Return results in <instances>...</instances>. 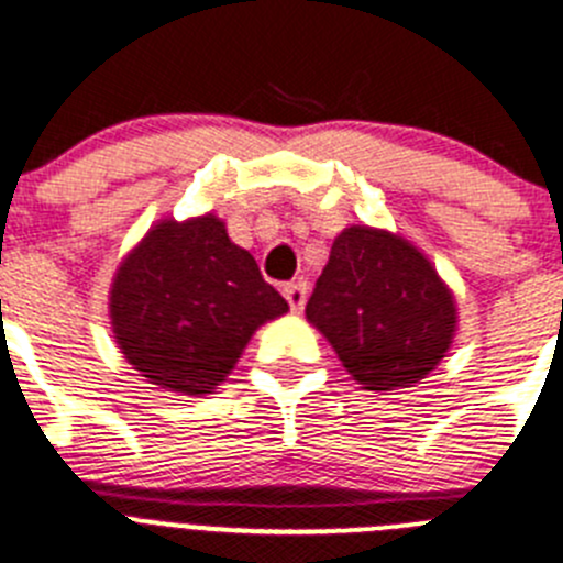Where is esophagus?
I'll list each match as a JSON object with an SVG mask.
<instances>
[{
  "instance_id": "1",
  "label": "esophagus",
  "mask_w": 563,
  "mask_h": 563,
  "mask_svg": "<svg viewBox=\"0 0 563 563\" xmlns=\"http://www.w3.org/2000/svg\"><path fill=\"white\" fill-rule=\"evenodd\" d=\"M282 292H285L292 312H301L303 303H307V285H303V282H290V285H285V290Z\"/></svg>"
}]
</instances>
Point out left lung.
<instances>
[{"label": "left lung", "mask_w": 563, "mask_h": 563, "mask_svg": "<svg viewBox=\"0 0 563 563\" xmlns=\"http://www.w3.org/2000/svg\"><path fill=\"white\" fill-rule=\"evenodd\" d=\"M307 320L365 389L415 387L442 362L456 301L428 256L373 227L336 234L307 303Z\"/></svg>", "instance_id": "left-lung-1"}]
</instances>
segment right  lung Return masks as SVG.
<instances>
[{
	"instance_id": "1",
	"label": "right lung",
	"mask_w": 563,
	"mask_h": 563,
	"mask_svg": "<svg viewBox=\"0 0 563 563\" xmlns=\"http://www.w3.org/2000/svg\"><path fill=\"white\" fill-rule=\"evenodd\" d=\"M287 309L212 212L148 229L110 287L124 358L148 384L181 395L227 382L251 334Z\"/></svg>"
}]
</instances>
